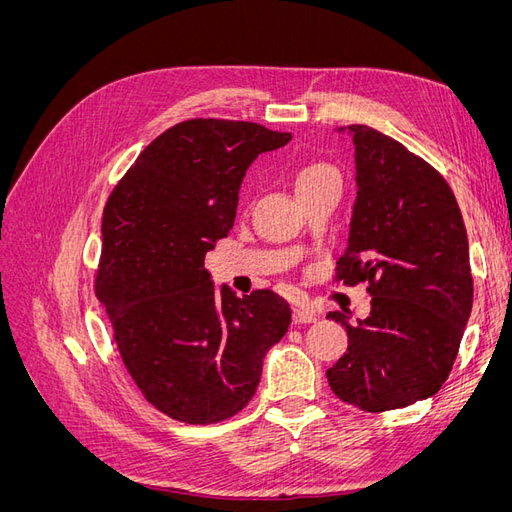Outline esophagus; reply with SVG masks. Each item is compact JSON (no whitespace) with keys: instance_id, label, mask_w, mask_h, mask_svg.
Wrapping results in <instances>:
<instances>
[{"instance_id":"1","label":"esophagus","mask_w":512,"mask_h":512,"mask_svg":"<svg viewBox=\"0 0 512 512\" xmlns=\"http://www.w3.org/2000/svg\"><path fill=\"white\" fill-rule=\"evenodd\" d=\"M316 320H318V316L314 312H309V309H294V314H292L294 324H309Z\"/></svg>"}]
</instances>
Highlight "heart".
<instances>
[{"mask_svg":"<svg viewBox=\"0 0 512 512\" xmlns=\"http://www.w3.org/2000/svg\"><path fill=\"white\" fill-rule=\"evenodd\" d=\"M331 181H339V173L337 168L327 164V162H320V160H312V162H305L301 164L297 170H294V190H297L299 196L312 192L324 183H331Z\"/></svg>","mask_w":512,"mask_h":512,"instance_id":"b5f03b06","label":"heart"}]
</instances>
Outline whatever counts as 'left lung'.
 Here are the masks:
<instances>
[{"label": "left lung", "instance_id": "obj_1", "mask_svg": "<svg viewBox=\"0 0 512 512\" xmlns=\"http://www.w3.org/2000/svg\"><path fill=\"white\" fill-rule=\"evenodd\" d=\"M356 200L335 280L367 282L371 312L329 371L333 393L365 412L406 408L440 391L472 312L468 232L451 185L395 138L348 126Z\"/></svg>", "mask_w": 512, "mask_h": 512}]
</instances>
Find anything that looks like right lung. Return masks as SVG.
<instances>
[{"mask_svg": "<svg viewBox=\"0 0 512 512\" xmlns=\"http://www.w3.org/2000/svg\"><path fill=\"white\" fill-rule=\"evenodd\" d=\"M290 138L252 121H181L106 200L96 297L132 380L175 421L211 425L241 412L288 331V301L273 290L218 292L205 256L235 224L245 170Z\"/></svg>", "mask_w": 512, "mask_h": 512, "instance_id": "right-lung-1", "label": "right lung"}]
</instances>
